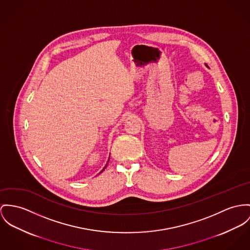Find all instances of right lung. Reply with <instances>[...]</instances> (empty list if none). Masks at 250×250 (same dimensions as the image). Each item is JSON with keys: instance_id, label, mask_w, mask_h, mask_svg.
Wrapping results in <instances>:
<instances>
[{"instance_id": "obj_1", "label": "right lung", "mask_w": 250, "mask_h": 250, "mask_svg": "<svg viewBox=\"0 0 250 250\" xmlns=\"http://www.w3.org/2000/svg\"><path fill=\"white\" fill-rule=\"evenodd\" d=\"M106 166H107V164H106V165H105V167H104V169H103V170H102V171H101V172H103V171H104V168H105V167H106ZM100 172V173H101Z\"/></svg>"}]
</instances>
